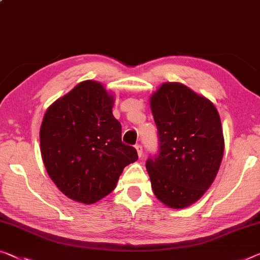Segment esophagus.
I'll return each mask as SVG.
<instances>
[{
    "mask_svg": "<svg viewBox=\"0 0 260 260\" xmlns=\"http://www.w3.org/2000/svg\"><path fill=\"white\" fill-rule=\"evenodd\" d=\"M135 149H137L139 157H142L143 153H142V146L140 145V143H137V145H135Z\"/></svg>",
    "mask_w": 260,
    "mask_h": 260,
    "instance_id": "obj_1",
    "label": "esophagus"
}]
</instances>
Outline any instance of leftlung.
Instances as JSON below:
<instances>
[{
	"label": "left lung",
	"instance_id": "1",
	"mask_svg": "<svg viewBox=\"0 0 260 260\" xmlns=\"http://www.w3.org/2000/svg\"><path fill=\"white\" fill-rule=\"evenodd\" d=\"M158 152L146 162L154 195L187 208L208 190L224 153L222 123L210 100L180 83H165L150 98Z\"/></svg>",
	"mask_w": 260,
	"mask_h": 260
}]
</instances>
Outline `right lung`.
<instances>
[{"label":"right lung","instance_id":"right-lung-1","mask_svg":"<svg viewBox=\"0 0 260 260\" xmlns=\"http://www.w3.org/2000/svg\"><path fill=\"white\" fill-rule=\"evenodd\" d=\"M113 96L98 81L79 83L45 112L40 131L46 172L76 202L92 204L114 190L123 168L138 160L121 141Z\"/></svg>","mask_w":260,"mask_h":260}]
</instances>
